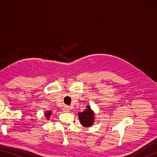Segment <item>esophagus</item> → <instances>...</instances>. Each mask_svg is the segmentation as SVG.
<instances>
[{
	"label": "esophagus",
	"instance_id": "34e87169",
	"mask_svg": "<svg viewBox=\"0 0 157 157\" xmlns=\"http://www.w3.org/2000/svg\"><path fill=\"white\" fill-rule=\"evenodd\" d=\"M69 110L70 109L69 108V106H64V108H63V111L65 112V113H68V112H69Z\"/></svg>",
	"mask_w": 157,
	"mask_h": 157
}]
</instances>
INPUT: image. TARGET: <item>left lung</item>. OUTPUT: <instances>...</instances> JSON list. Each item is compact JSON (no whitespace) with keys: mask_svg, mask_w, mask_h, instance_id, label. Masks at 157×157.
<instances>
[{"mask_svg":"<svg viewBox=\"0 0 157 157\" xmlns=\"http://www.w3.org/2000/svg\"><path fill=\"white\" fill-rule=\"evenodd\" d=\"M78 117L80 123L84 127H90L94 121V113L89 105L84 111L78 113Z\"/></svg>","mask_w":157,"mask_h":157,"instance_id":"1","label":"left lung"}]
</instances>
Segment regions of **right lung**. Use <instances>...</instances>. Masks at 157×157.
Here are the masks:
<instances>
[{"label": "right lung", "mask_w": 157, "mask_h": 157, "mask_svg": "<svg viewBox=\"0 0 157 157\" xmlns=\"http://www.w3.org/2000/svg\"><path fill=\"white\" fill-rule=\"evenodd\" d=\"M46 113H45V117H46V119H49L50 118V116L51 115V111H46Z\"/></svg>", "instance_id": "obj_1"}]
</instances>
